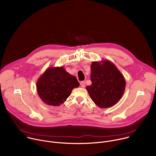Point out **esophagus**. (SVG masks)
<instances>
[{
  "label": "esophagus",
  "mask_w": 156,
  "mask_h": 156,
  "mask_svg": "<svg viewBox=\"0 0 156 156\" xmlns=\"http://www.w3.org/2000/svg\"><path fill=\"white\" fill-rule=\"evenodd\" d=\"M85 85H86V83H85L84 81H81V82H80V86H81L82 87H85Z\"/></svg>",
  "instance_id": "34e87169"
}]
</instances>
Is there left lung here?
Wrapping results in <instances>:
<instances>
[{
    "label": "left lung",
    "mask_w": 156,
    "mask_h": 156,
    "mask_svg": "<svg viewBox=\"0 0 156 156\" xmlns=\"http://www.w3.org/2000/svg\"><path fill=\"white\" fill-rule=\"evenodd\" d=\"M91 72L92 84L86 90L93 101L101 108L117 103L124 93L126 83L116 66L109 60L93 62Z\"/></svg>",
    "instance_id": "obj_1"
}]
</instances>
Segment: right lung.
Masks as SVG:
<instances>
[{
    "mask_svg": "<svg viewBox=\"0 0 156 156\" xmlns=\"http://www.w3.org/2000/svg\"><path fill=\"white\" fill-rule=\"evenodd\" d=\"M79 86L76 77L66 72L63 66L48 68L36 83L40 98L48 105L53 106L63 103L73 89Z\"/></svg>",
    "mask_w": 156,
    "mask_h": 156,
    "instance_id": "obj_1",
    "label": "right lung"
}]
</instances>
